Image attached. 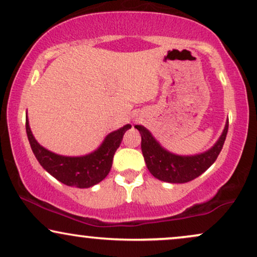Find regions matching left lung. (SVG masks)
<instances>
[{
  "label": "left lung",
  "instance_id": "obj_1",
  "mask_svg": "<svg viewBox=\"0 0 257 257\" xmlns=\"http://www.w3.org/2000/svg\"><path fill=\"white\" fill-rule=\"evenodd\" d=\"M135 128L141 134L142 154L149 172L159 180L183 184L196 179L216 161L228 134L229 121H226L222 135L212 148L191 157H183L166 151L145 126L135 125Z\"/></svg>",
  "mask_w": 257,
  "mask_h": 257
}]
</instances>
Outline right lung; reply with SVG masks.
<instances>
[{"mask_svg":"<svg viewBox=\"0 0 257 257\" xmlns=\"http://www.w3.org/2000/svg\"><path fill=\"white\" fill-rule=\"evenodd\" d=\"M129 128H132V125L125 124L118 131L110 133L98 149L90 154L84 157H63L38 144L29 128L28 117H26L28 141L39 164L60 183L78 188L93 186L109 174L115 152L117 151L123 135Z\"/></svg>","mask_w":257,"mask_h":257,"instance_id":"obj_1","label":"right lung"}]
</instances>
